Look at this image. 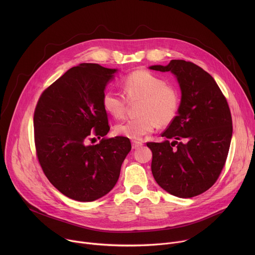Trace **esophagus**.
Wrapping results in <instances>:
<instances>
[{"label":"esophagus","mask_w":255,"mask_h":255,"mask_svg":"<svg viewBox=\"0 0 255 255\" xmlns=\"http://www.w3.org/2000/svg\"><path fill=\"white\" fill-rule=\"evenodd\" d=\"M140 146H142V143H141V142H139V141H135V140H133V141H132V148H133V149L139 148Z\"/></svg>","instance_id":"1"}]
</instances>
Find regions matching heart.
Masks as SVG:
<instances>
[{
    "instance_id": "obj_1",
    "label": "heart",
    "mask_w": 255,
    "mask_h": 255,
    "mask_svg": "<svg viewBox=\"0 0 255 255\" xmlns=\"http://www.w3.org/2000/svg\"><path fill=\"white\" fill-rule=\"evenodd\" d=\"M121 87L128 102L139 100L138 117L117 124L114 129L117 135L139 140L153 132L157 125L167 126L175 119L179 107L178 92L152 72L134 70L123 78ZM126 99L118 92L109 90L103 95V107L114 118L120 119L126 112Z\"/></svg>"
}]
</instances>
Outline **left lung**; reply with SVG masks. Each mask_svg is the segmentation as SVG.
Masks as SVG:
<instances>
[{
  "label": "left lung",
  "mask_w": 255,
  "mask_h": 255,
  "mask_svg": "<svg viewBox=\"0 0 255 255\" xmlns=\"http://www.w3.org/2000/svg\"><path fill=\"white\" fill-rule=\"evenodd\" d=\"M149 68L171 71L181 91L177 115L161 134L167 140L147 142L153 177L175 197L203 194L216 183L227 159L232 137L227 100L212 76L191 61L172 59Z\"/></svg>",
  "instance_id": "left-lung-1"
}]
</instances>
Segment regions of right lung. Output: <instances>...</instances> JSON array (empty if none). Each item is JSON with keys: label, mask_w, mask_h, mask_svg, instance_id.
<instances>
[{"label": "right lung", "mask_w": 255, "mask_h": 255, "mask_svg": "<svg viewBox=\"0 0 255 255\" xmlns=\"http://www.w3.org/2000/svg\"><path fill=\"white\" fill-rule=\"evenodd\" d=\"M116 71L81 63L50 85L36 105V155L50 183L72 200L93 202L107 195L131 150L130 140L123 136L88 144L110 130L102 101Z\"/></svg>", "instance_id": "right-lung-1"}]
</instances>
